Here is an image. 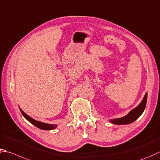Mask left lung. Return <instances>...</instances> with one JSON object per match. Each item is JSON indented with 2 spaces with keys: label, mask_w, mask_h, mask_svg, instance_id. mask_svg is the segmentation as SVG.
Masks as SVG:
<instances>
[{
  "label": "left lung",
  "mask_w": 160,
  "mask_h": 160,
  "mask_svg": "<svg viewBox=\"0 0 160 160\" xmlns=\"http://www.w3.org/2000/svg\"><path fill=\"white\" fill-rule=\"evenodd\" d=\"M147 101V93L143 97L142 101L141 102L140 104L137 106V108L131 110L129 113L123 117L119 118H114V119L110 120V122L116 125H124V124H129L132 123L135 120H137L141 115L142 114L143 112L144 111L146 105Z\"/></svg>",
  "instance_id": "obj_1"
}]
</instances>
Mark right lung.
<instances>
[{
	"label": "right lung",
	"instance_id": "1",
	"mask_svg": "<svg viewBox=\"0 0 160 160\" xmlns=\"http://www.w3.org/2000/svg\"><path fill=\"white\" fill-rule=\"evenodd\" d=\"M20 109V111L21 112V114H23V117L26 118V119L31 123L32 124H33L34 126H35L36 127L39 128V129H42V130H53L55 129V128H57V125H54V124H48V123H43V122H40L38 121H36L33 119L32 118H31L29 116L27 115L25 112L22 110L21 108Z\"/></svg>",
	"mask_w": 160,
	"mask_h": 160
}]
</instances>
